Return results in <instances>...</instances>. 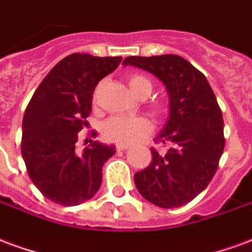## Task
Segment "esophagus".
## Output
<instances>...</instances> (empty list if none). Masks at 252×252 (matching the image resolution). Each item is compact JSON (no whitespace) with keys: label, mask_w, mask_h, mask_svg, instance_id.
Returning a JSON list of instances; mask_svg holds the SVG:
<instances>
[{"label":"esophagus","mask_w":252,"mask_h":252,"mask_svg":"<svg viewBox=\"0 0 252 252\" xmlns=\"http://www.w3.org/2000/svg\"><path fill=\"white\" fill-rule=\"evenodd\" d=\"M129 148V145L128 144H117L116 145V151H126Z\"/></svg>","instance_id":"esophagus-1"}]
</instances>
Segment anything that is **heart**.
Masks as SVG:
<instances>
[{"mask_svg":"<svg viewBox=\"0 0 252 252\" xmlns=\"http://www.w3.org/2000/svg\"><path fill=\"white\" fill-rule=\"evenodd\" d=\"M128 85L136 97H147L152 91V83L141 74L131 76L128 79ZM151 131V123L141 116H113L102 126V133L107 139L124 144L136 143Z\"/></svg>","mask_w":252,"mask_h":252,"instance_id":"heart-1","label":"heart"}]
</instances>
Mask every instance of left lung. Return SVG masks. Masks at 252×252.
<instances>
[{"mask_svg": "<svg viewBox=\"0 0 252 252\" xmlns=\"http://www.w3.org/2000/svg\"><path fill=\"white\" fill-rule=\"evenodd\" d=\"M124 66L144 69L164 84L169 116L156 141L168 145L135 173L141 196L161 208H176L204 191L214 178L224 150L223 116L206 76L176 55L131 56Z\"/></svg>", "mask_w": 252, "mask_h": 252, "instance_id": "obj_1", "label": "left lung"}]
</instances>
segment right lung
<instances>
[{
    "instance_id": "1",
    "label": "right lung",
    "mask_w": 252,
    "mask_h": 252,
    "mask_svg": "<svg viewBox=\"0 0 252 252\" xmlns=\"http://www.w3.org/2000/svg\"><path fill=\"white\" fill-rule=\"evenodd\" d=\"M121 57L73 53L46 74L29 101L22 120V159L40 192L61 206L92 199L102 180V165L115 145L92 141L80 154L79 132L92 111L98 81L112 73Z\"/></svg>"
}]
</instances>
